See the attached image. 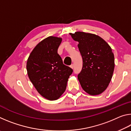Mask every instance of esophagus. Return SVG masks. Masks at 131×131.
Wrapping results in <instances>:
<instances>
[{
	"mask_svg": "<svg viewBox=\"0 0 131 131\" xmlns=\"http://www.w3.org/2000/svg\"><path fill=\"white\" fill-rule=\"evenodd\" d=\"M70 67L72 68V69H73V68H74V65H73V64H72V65L70 66Z\"/></svg>",
	"mask_w": 131,
	"mask_h": 131,
	"instance_id": "esophagus-1",
	"label": "esophagus"
}]
</instances>
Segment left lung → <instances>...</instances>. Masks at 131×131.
Listing matches in <instances>:
<instances>
[{
  "label": "left lung",
  "instance_id": "left-lung-1",
  "mask_svg": "<svg viewBox=\"0 0 131 131\" xmlns=\"http://www.w3.org/2000/svg\"><path fill=\"white\" fill-rule=\"evenodd\" d=\"M79 42L83 58V68L78 80L84 91L97 95L105 91L112 80L114 69V57L112 48L96 35L76 32L70 34Z\"/></svg>",
  "mask_w": 131,
  "mask_h": 131
}]
</instances>
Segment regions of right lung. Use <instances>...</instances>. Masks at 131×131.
Segmentation results:
<instances>
[{"label":"right lung","mask_w":131,"mask_h":131,"mask_svg":"<svg viewBox=\"0 0 131 131\" xmlns=\"http://www.w3.org/2000/svg\"><path fill=\"white\" fill-rule=\"evenodd\" d=\"M61 37L49 36L35 46L29 56V78L40 94L49 101L59 99L65 91L73 70L63 63L58 54Z\"/></svg>","instance_id":"right-lung-1"}]
</instances>
